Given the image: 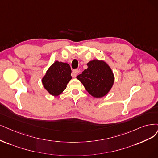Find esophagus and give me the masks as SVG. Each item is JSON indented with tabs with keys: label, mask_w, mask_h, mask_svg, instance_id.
<instances>
[{
	"label": "esophagus",
	"mask_w": 158,
	"mask_h": 158,
	"mask_svg": "<svg viewBox=\"0 0 158 158\" xmlns=\"http://www.w3.org/2000/svg\"><path fill=\"white\" fill-rule=\"evenodd\" d=\"M79 73V70L78 69H74L73 71L72 72V77H75Z\"/></svg>",
	"instance_id": "esophagus-1"
}]
</instances>
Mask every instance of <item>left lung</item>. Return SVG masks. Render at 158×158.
<instances>
[{
  "label": "left lung",
  "instance_id": "8db88e82",
  "mask_svg": "<svg viewBox=\"0 0 158 158\" xmlns=\"http://www.w3.org/2000/svg\"><path fill=\"white\" fill-rule=\"evenodd\" d=\"M88 68L77 76L85 89L94 98L106 96L112 88L114 75L107 64L98 60H93L88 64Z\"/></svg>",
  "mask_w": 158,
  "mask_h": 158
}]
</instances>
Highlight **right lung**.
I'll return each instance as SVG.
<instances>
[{
  "label": "right lung",
  "mask_w": 158,
  "mask_h": 158,
  "mask_svg": "<svg viewBox=\"0 0 158 158\" xmlns=\"http://www.w3.org/2000/svg\"><path fill=\"white\" fill-rule=\"evenodd\" d=\"M72 69L67 63L56 61L48 69L42 79L45 89L52 96L59 95L71 80Z\"/></svg>",
  "instance_id": "1"
}]
</instances>
